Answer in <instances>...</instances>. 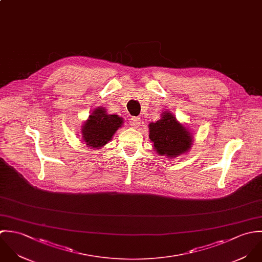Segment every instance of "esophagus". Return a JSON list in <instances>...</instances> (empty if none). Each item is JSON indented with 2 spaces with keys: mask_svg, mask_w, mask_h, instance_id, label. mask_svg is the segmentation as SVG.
<instances>
[{
  "mask_svg": "<svg viewBox=\"0 0 262 262\" xmlns=\"http://www.w3.org/2000/svg\"><path fill=\"white\" fill-rule=\"evenodd\" d=\"M129 124H130L133 127H135V128L139 127V126L141 125V118H139V117H132V118L129 119Z\"/></svg>",
  "mask_w": 262,
  "mask_h": 262,
  "instance_id": "esophagus-1",
  "label": "esophagus"
}]
</instances>
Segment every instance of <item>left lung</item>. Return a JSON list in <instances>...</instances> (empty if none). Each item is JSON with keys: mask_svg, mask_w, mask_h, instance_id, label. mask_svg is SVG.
<instances>
[{"mask_svg": "<svg viewBox=\"0 0 262 262\" xmlns=\"http://www.w3.org/2000/svg\"><path fill=\"white\" fill-rule=\"evenodd\" d=\"M149 138L159 156L168 159L186 154L193 145V135L170 111H164L156 122L149 123Z\"/></svg>", "mask_w": 262, "mask_h": 262, "instance_id": "1", "label": "left lung"}]
</instances>
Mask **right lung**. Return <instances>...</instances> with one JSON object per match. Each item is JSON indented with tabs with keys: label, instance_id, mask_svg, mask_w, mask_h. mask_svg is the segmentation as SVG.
Returning <instances> with one entry per match:
<instances>
[{
	"label": "right lung",
	"instance_id": "add662e5",
	"mask_svg": "<svg viewBox=\"0 0 262 262\" xmlns=\"http://www.w3.org/2000/svg\"><path fill=\"white\" fill-rule=\"evenodd\" d=\"M123 124V119L116 114L107 113L103 107L95 108L82 126V139L85 145L95 150L103 148Z\"/></svg>",
	"mask_w": 262,
	"mask_h": 262
}]
</instances>
